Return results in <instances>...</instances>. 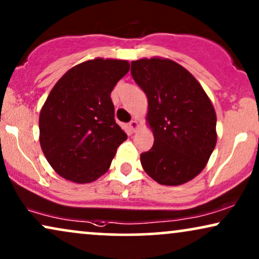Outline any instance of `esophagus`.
<instances>
[{
	"label": "esophagus",
	"instance_id": "34e87169",
	"mask_svg": "<svg viewBox=\"0 0 259 259\" xmlns=\"http://www.w3.org/2000/svg\"><path fill=\"white\" fill-rule=\"evenodd\" d=\"M129 127L130 130H133V132H136V130L140 127L139 122H137V120H132V122L129 123Z\"/></svg>",
	"mask_w": 259,
	"mask_h": 259
}]
</instances>
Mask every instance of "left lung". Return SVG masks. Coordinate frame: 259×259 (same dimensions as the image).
Segmentation results:
<instances>
[{
	"label": "left lung",
	"mask_w": 259,
	"mask_h": 259,
	"mask_svg": "<svg viewBox=\"0 0 259 259\" xmlns=\"http://www.w3.org/2000/svg\"><path fill=\"white\" fill-rule=\"evenodd\" d=\"M132 75L148 99L146 122L154 135L141 165L159 184H185L202 172L217 146L214 106L194 75L168 58L133 61Z\"/></svg>",
	"instance_id": "1"
}]
</instances>
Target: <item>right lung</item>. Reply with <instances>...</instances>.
<instances>
[{"label":"right lung","mask_w":259,"mask_h":259,"mask_svg":"<svg viewBox=\"0 0 259 259\" xmlns=\"http://www.w3.org/2000/svg\"><path fill=\"white\" fill-rule=\"evenodd\" d=\"M130 69L127 61L94 58L57 81L39 114V142L55 172L77 184L100 178L127 139L114 120L111 92Z\"/></svg>","instance_id":"obj_1"}]
</instances>
